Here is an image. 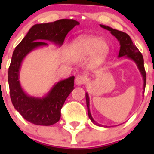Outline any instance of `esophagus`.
Wrapping results in <instances>:
<instances>
[{
	"label": "esophagus",
	"mask_w": 154,
	"mask_h": 154,
	"mask_svg": "<svg viewBox=\"0 0 154 154\" xmlns=\"http://www.w3.org/2000/svg\"><path fill=\"white\" fill-rule=\"evenodd\" d=\"M85 82V77L82 75H78L75 78V84L77 85H82L84 84Z\"/></svg>",
	"instance_id": "1"
}]
</instances>
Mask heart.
<instances>
[{
    "instance_id": "heart-1",
    "label": "heart",
    "mask_w": 154,
    "mask_h": 154,
    "mask_svg": "<svg viewBox=\"0 0 154 154\" xmlns=\"http://www.w3.org/2000/svg\"><path fill=\"white\" fill-rule=\"evenodd\" d=\"M109 52V46L105 39L94 35H82L73 41L72 54L74 58H85L90 54L92 61L101 63Z\"/></svg>"
}]
</instances>
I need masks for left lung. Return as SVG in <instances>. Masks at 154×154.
<instances>
[{
	"label": "left lung",
	"mask_w": 154,
	"mask_h": 154,
	"mask_svg": "<svg viewBox=\"0 0 154 154\" xmlns=\"http://www.w3.org/2000/svg\"><path fill=\"white\" fill-rule=\"evenodd\" d=\"M101 28L105 29L108 30L111 32V34L113 35L117 41L120 43V51L119 54H118V57H125L129 58L130 60H134V62L136 63L137 66L138 68L139 71L141 72V76L143 77V89L145 90L146 88V72L145 70V67H144V59L143 56L140 53L138 49L134 45L133 42H132L131 38L129 35L122 31H118L117 29H112V28L106 26V25H100ZM85 99H86V105H87V109H88V115H89V119L91 120L92 122H94V124L100 126L101 125L97 123L94 120L93 117H92L91 112H90V109H89V97L88 93L85 94Z\"/></svg>",
	"instance_id": "obj_1"
}]
</instances>
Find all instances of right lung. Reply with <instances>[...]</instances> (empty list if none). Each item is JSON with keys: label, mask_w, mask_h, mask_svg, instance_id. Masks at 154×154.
<instances>
[{"label": "right lung", "mask_w": 154, "mask_h": 154, "mask_svg": "<svg viewBox=\"0 0 154 154\" xmlns=\"http://www.w3.org/2000/svg\"><path fill=\"white\" fill-rule=\"evenodd\" d=\"M79 24L72 19H61L54 22L34 25L13 51L8 72L11 101L20 114L32 124L47 126L60 120V109L74 89V77L54 84L43 97L29 96L23 90L19 81L21 63L32 50L47 46L48 44L45 41L61 46L68 32Z\"/></svg>", "instance_id": "1"}]
</instances>
